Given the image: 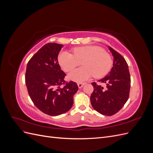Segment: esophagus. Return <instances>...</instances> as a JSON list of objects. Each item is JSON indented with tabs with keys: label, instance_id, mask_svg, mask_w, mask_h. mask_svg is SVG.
Segmentation results:
<instances>
[{
	"label": "esophagus",
	"instance_id": "1",
	"mask_svg": "<svg viewBox=\"0 0 153 153\" xmlns=\"http://www.w3.org/2000/svg\"><path fill=\"white\" fill-rule=\"evenodd\" d=\"M85 85V83H78V86L79 88H82Z\"/></svg>",
	"mask_w": 153,
	"mask_h": 153
}]
</instances>
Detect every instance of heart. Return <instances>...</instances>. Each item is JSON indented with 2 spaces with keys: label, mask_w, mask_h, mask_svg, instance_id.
<instances>
[{
  "label": "heart",
  "mask_w": 153,
  "mask_h": 153,
  "mask_svg": "<svg viewBox=\"0 0 153 153\" xmlns=\"http://www.w3.org/2000/svg\"><path fill=\"white\" fill-rule=\"evenodd\" d=\"M73 54L66 51L58 55L60 66L66 72L71 71L82 62V66L69 74V79L82 82L94 75L96 78L105 76L112 66L110 55L98 46L88 45L76 47L72 50Z\"/></svg>",
  "instance_id": "1"
}]
</instances>
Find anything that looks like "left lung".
I'll return each instance as SVG.
<instances>
[{"instance_id": "left-lung-1", "label": "left lung", "mask_w": 153, "mask_h": 153, "mask_svg": "<svg viewBox=\"0 0 153 153\" xmlns=\"http://www.w3.org/2000/svg\"><path fill=\"white\" fill-rule=\"evenodd\" d=\"M114 57L113 67L110 72L98 80L103 85L92 82L94 91L91 96V103L100 114L114 115L121 110L128 100L131 78L126 60L112 48L108 47Z\"/></svg>"}]
</instances>
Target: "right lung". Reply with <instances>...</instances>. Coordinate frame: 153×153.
I'll return each mask as SVG.
<instances>
[{
	"label": "right lung",
	"mask_w": 153,
	"mask_h": 153,
	"mask_svg": "<svg viewBox=\"0 0 153 153\" xmlns=\"http://www.w3.org/2000/svg\"><path fill=\"white\" fill-rule=\"evenodd\" d=\"M62 45H45L27 63L25 84L34 105L52 116L66 113L73 104V96L78 89L76 83L66 82L57 57Z\"/></svg>",
	"instance_id": "obj_1"
}]
</instances>
